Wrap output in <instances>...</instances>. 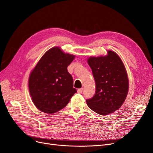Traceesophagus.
Segmentation results:
<instances>
[{"mask_svg":"<svg viewBox=\"0 0 153 153\" xmlns=\"http://www.w3.org/2000/svg\"><path fill=\"white\" fill-rule=\"evenodd\" d=\"M82 91H83V89H82V88H80V89H78L77 90V92H78V93H82Z\"/></svg>","mask_w":153,"mask_h":153,"instance_id":"obj_1","label":"esophagus"}]
</instances>
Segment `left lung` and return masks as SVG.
Masks as SVG:
<instances>
[{
    "mask_svg": "<svg viewBox=\"0 0 153 153\" xmlns=\"http://www.w3.org/2000/svg\"><path fill=\"white\" fill-rule=\"evenodd\" d=\"M87 62L96 83L94 96L86 100L88 106L101 115L115 112L126 100L129 88L128 75L121 58L108 50L107 55L90 57Z\"/></svg>",
    "mask_w": 153,
    "mask_h": 153,
    "instance_id": "obj_1",
    "label": "left lung"
}]
</instances>
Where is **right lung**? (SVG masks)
Here are the masks:
<instances>
[{"label": "right lung", "mask_w": 153, "mask_h": 153, "mask_svg": "<svg viewBox=\"0 0 153 153\" xmlns=\"http://www.w3.org/2000/svg\"><path fill=\"white\" fill-rule=\"evenodd\" d=\"M59 47L48 50L30 74L29 89L34 105L41 112L53 114L68 105L76 92L67 68L75 59Z\"/></svg>", "instance_id": "add662e5"}]
</instances>
